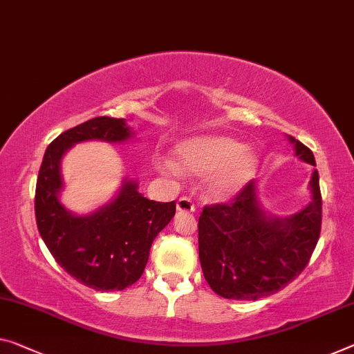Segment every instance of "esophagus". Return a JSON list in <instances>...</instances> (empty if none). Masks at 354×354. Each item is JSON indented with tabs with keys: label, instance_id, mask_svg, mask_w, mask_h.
Returning a JSON list of instances; mask_svg holds the SVG:
<instances>
[{
	"label": "esophagus",
	"instance_id": "1",
	"mask_svg": "<svg viewBox=\"0 0 354 354\" xmlns=\"http://www.w3.org/2000/svg\"><path fill=\"white\" fill-rule=\"evenodd\" d=\"M177 210L178 212H187V214H192L194 212V204L192 203V199L187 198V196H183L177 201Z\"/></svg>",
	"mask_w": 354,
	"mask_h": 354
}]
</instances>
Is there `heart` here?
I'll return each mask as SVG.
<instances>
[{
	"mask_svg": "<svg viewBox=\"0 0 354 354\" xmlns=\"http://www.w3.org/2000/svg\"><path fill=\"white\" fill-rule=\"evenodd\" d=\"M253 150L225 136H201L182 140L172 150V165L192 176H205L212 198L226 199L237 194L252 180L258 167ZM166 162V169H172Z\"/></svg>",
	"mask_w": 354,
	"mask_h": 354,
	"instance_id": "obj_1",
	"label": "heart"
}]
</instances>
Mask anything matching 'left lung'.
<instances>
[{
	"label": "left lung",
	"mask_w": 354,
	"mask_h": 354,
	"mask_svg": "<svg viewBox=\"0 0 354 354\" xmlns=\"http://www.w3.org/2000/svg\"><path fill=\"white\" fill-rule=\"evenodd\" d=\"M295 155L317 166L308 147L288 136ZM312 201L302 210L277 216L263 209L252 180L231 204L204 207L199 216V261L216 295L257 301L274 295L306 269L322 231L318 171L308 183Z\"/></svg>",
	"instance_id": "obj_1"
}]
</instances>
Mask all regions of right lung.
I'll list each match as a JSON object with an SVG mask.
<instances>
[{
    "label": "right lung",
    "instance_id": "1",
    "mask_svg": "<svg viewBox=\"0 0 354 354\" xmlns=\"http://www.w3.org/2000/svg\"><path fill=\"white\" fill-rule=\"evenodd\" d=\"M133 138L124 118H91L47 147L37 176L35 212L42 241L71 277L96 291H122L140 279L153 239L176 215V203L147 199L138 182L124 177L111 203L77 215L59 199L64 189L62 160L86 140L122 144Z\"/></svg>",
    "mask_w": 354,
    "mask_h": 354
}]
</instances>
